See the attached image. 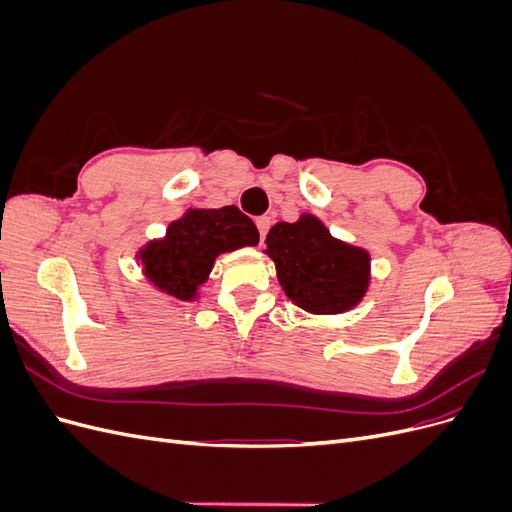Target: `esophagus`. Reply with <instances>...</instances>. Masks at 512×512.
Listing matches in <instances>:
<instances>
[{
    "instance_id": "obj_1",
    "label": "esophagus",
    "mask_w": 512,
    "mask_h": 512,
    "mask_svg": "<svg viewBox=\"0 0 512 512\" xmlns=\"http://www.w3.org/2000/svg\"><path fill=\"white\" fill-rule=\"evenodd\" d=\"M256 226H258V232H260V241H265L267 232L271 228V218H267V215H260V218L256 220Z\"/></svg>"
}]
</instances>
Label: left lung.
<instances>
[{"label":"left lung","instance_id":"left-lung-1","mask_svg":"<svg viewBox=\"0 0 512 512\" xmlns=\"http://www.w3.org/2000/svg\"><path fill=\"white\" fill-rule=\"evenodd\" d=\"M265 243L286 297L305 312L344 314L365 297L369 254L335 239L316 215L277 222Z\"/></svg>","mask_w":512,"mask_h":512}]
</instances>
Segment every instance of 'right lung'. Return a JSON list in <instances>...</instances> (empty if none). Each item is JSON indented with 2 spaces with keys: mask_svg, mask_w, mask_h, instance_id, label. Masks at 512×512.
<instances>
[{
  "mask_svg": "<svg viewBox=\"0 0 512 512\" xmlns=\"http://www.w3.org/2000/svg\"><path fill=\"white\" fill-rule=\"evenodd\" d=\"M258 243L256 224L235 205L188 209L170 222L166 237L138 250L147 280L179 301H194L198 286L209 280L213 262L224 252Z\"/></svg>",
  "mask_w": 512,
  "mask_h": 512,
  "instance_id": "1",
  "label": "right lung"
}]
</instances>
